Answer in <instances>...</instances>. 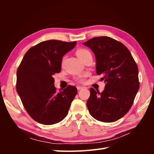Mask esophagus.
<instances>
[{"label":"esophagus","instance_id":"34e87169","mask_svg":"<svg viewBox=\"0 0 154 154\" xmlns=\"http://www.w3.org/2000/svg\"><path fill=\"white\" fill-rule=\"evenodd\" d=\"M84 87H82V86H77V89H78V90H81V89H84Z\"/></svg>","mask_w":154,"mask_h":154}]
</instances>
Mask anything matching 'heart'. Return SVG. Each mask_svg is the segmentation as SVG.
<instances>
[{
  "instance_id": "b5f03b06",
  "label": "heart",
  "mask_w": 154,
  "mask_h": 154,
  "mask_svg": "<svg viewBox=\"0 0 154 154\" xmlns=\"http://www.w3.org/2000/svg\"><path fill=\"white\" fill-rule=\"evenodd\" d=\"M76 55L77 56L79 57L80 60H81L82 59H83L85 57L87 56V55H91V52L87 50V49H85V48H81L79 49V50H77L76 51ZM83 80V79H81V81H82Z\"/></svg>"
}]
</instances>
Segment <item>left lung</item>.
<instances>
[{"instance_id":"1","label":"left lung","mask_w":154,"mask_h":154,"mask_svg":"<svg viewBox=\"0 0 154 154\" xmlns=\"http://www.w3.org/2000/svg\"><path fill=\"white\" fill-rule=\"evenodd\" d=\"M83 45L95 55L97 74L106 83L102 93L91 88L88 110L97 120L115 122L128 112L138 93V66L128 49L110 37L93 38Z\"/></svg>"}]
</instances>
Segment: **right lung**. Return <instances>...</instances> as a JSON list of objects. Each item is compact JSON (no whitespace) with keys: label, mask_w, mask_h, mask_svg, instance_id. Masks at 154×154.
<instances>
[{"label":"right lung","mask_w":154,"mask_h":154,"mask_svg":"<svg viewBox=\"0 0 154 154\" xmlns=\"http://www.w3.org/2000/svg\"><path fill=\"white\" fill-rule=\"evenodd\" d=\"M77 42L51 40L29 49L16 73V91L29 115L45 125L60 122L67 115L77 88L69 85L57 91L54 75L60 73L63 55Z\"/></svg>","instance_id":"right-lung-1"}]
</instances>
